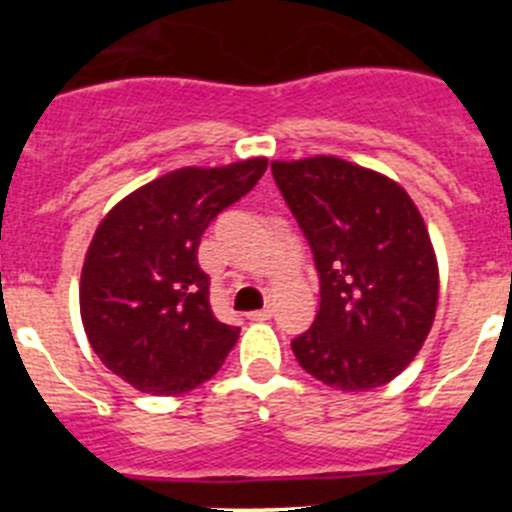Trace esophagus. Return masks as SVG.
<instances>
[{"label":"esophagus","mask_w":512,"mask_h":512,"mask_svg":"<svg viewBox=\"0 0 512 512\" xmlns=\"http://www.w3.org/2000/svg\"><path fill=\"white\" fill-rule=\"evenodd\" d=\"M247 317L252 319V322H267V319H272V309H260V312H250Z\"/></svg>","instance_id":"34e87169"}]
</instances>
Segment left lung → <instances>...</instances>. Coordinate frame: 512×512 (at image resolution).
Listing matches in <instances>:
<instances>
[{
  "instance_id": "obj_1",
  "label": "left lung",
  "mask_w": 512,
  "mask_h": 512,
  "mask_svg": "<svg viewBox=\"0 0 512 512\" xmlns=\"http://www.w3.org/2000/svg\"><path fill=\"white\" fill-rule=\"evenodd\" d=\"M270 168L319 272V312L292 342L299 366L342 391L389 384L423 347L438 304L436 252L414 200L334 156Z\"/></svg>"
}]
</instances>
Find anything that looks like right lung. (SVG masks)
<instances>
[{
  "label": "right lung",
  "mask_w": 512,
  "mask_h": 512,
  "mask_svg": "<svg viewBox=\"0 0 512 512\" xmlns=\"http://www.w3.org/2000/svg\"><path fill=\"white\" fill-rule=\"evenodd\" d=\"M265 170L267 158L170 170L96 227L81 270V322L98 359L133 389L185 394L218 374L235 347L240 329L215 319L198 245Z\"/></svg>",
  "instance_id": "add662e5"
}]
</instances>
